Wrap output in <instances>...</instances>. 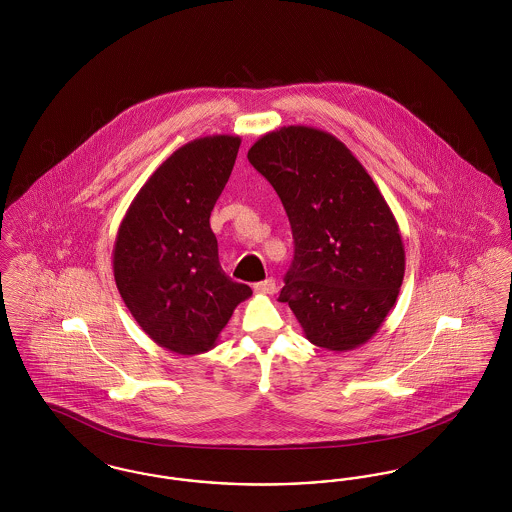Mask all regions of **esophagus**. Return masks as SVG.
Listing matches in <instances>:
<instances>
[{
	"label": "esophagus",
	"instance_id": "34e87169",
	"mask_svg": "<svg viewBox=\"0 0 512 512\" xmlns=\"http://www.w3.org/2000/svg\"><path fill=\"white\" fill-rule=\"evenodd\" d=\"M253 290L257 293L270 295V293L276 292V282H274L272 278H267V280H263V282H257V284L253 286Z\"/></svg>",
	"mask_w": 512,
	"mask_h": 512
}]
</instances>
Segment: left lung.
Instances as JSON below:
<instances>
[{
  "label": "left lung",
  "mask_w": 512,
  "mask_h": 512,
  "mask_svg": "<svg viewBox=\"0 0 512 512\" xmlns=\"http://www.w3.org/2000/svg\"><path fill=\"white\" fill-rule=\"evenodd\" d=\"M292 224V267L280 301L305 338L351 351L388 317L405 276L397 220L359 159L313 126H282L247 151Z\"/></svg>",
  "instance_id": "left-lung-1"
}]
</instances>
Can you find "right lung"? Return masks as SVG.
Masks as SVG:
<instances>
[{
	"label": "right lung",
	"instance_id": "obj_1",
	"mask_svg": "<svg viewBox=\"0 0 512 512\" xmlns=\"http://www.w3.org/2000/svg\"><path fill=\"white\" fill-rule=\"evenodd\" d=\"M240 136L178 147L147 178L122 219L113 274L124 305L157 345L178 355L215 347L251 288L219 263L209 217L234 169Z\"/></svg>",
	"mask_w": 512,
	"mask_h": 512
}]
</instances>
